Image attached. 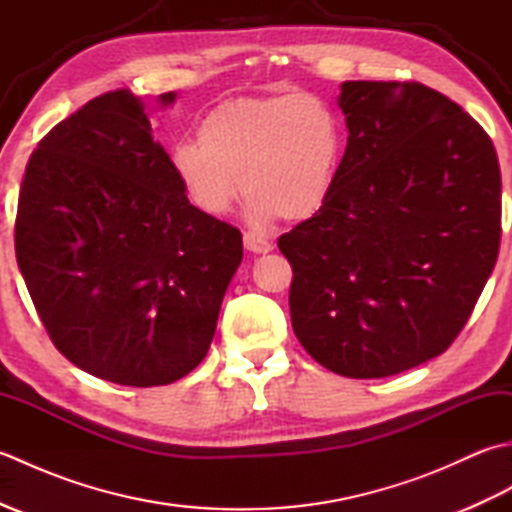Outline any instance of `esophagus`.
Returning <instances> with one entry per match:
<instances>
[{
	"instance_id": "obj_1",
	"label": "esophagus",
	"mask_w": 512,
	"mask_h": 512,
	"mask_svg": "<svg viewBox=\"0 0 512 512\" xmlns=\"http://www.w3.org/2000/svg\"><path fill=\"white\" fill-rule=\"evenodd\" d=\"M244 246L250 253H270L273 250V242H268L266 237L255 233H244Z\"/></svg>"
}]
</instances>
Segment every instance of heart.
Masks as SVG:
<instances>
[{
	"label": "heart",
	"instance_id": "b5f03b06",
	"mask_svg": "<svg viewBox=\"0 0 512 512\" xmlns=\"http://www.w3.org/2000/svg\"><path fill=\"white\" fill-rule=\"evenodd\" d=\"M198 138L171 149L187 198L220 217L244 191L255 224L317 213L334 189L343 154L339 116L308 92L226 101L204 116Z\"/></svg>",
	"mask_w": 512,
	"mask_h": 512
}]
</instances>
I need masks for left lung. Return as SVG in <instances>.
I'll use <instances>...</instances> for the list:
<instances>
[{
  "mask_svg": "<svg viewBox=\"0 0 512 512\" xmlns=\"http://www.w3.org/2000/svg\"><path fill=\"white\" fill-rule=\"evenodd\" d=\"M347 147L328 202L277 239L292 330L314 361L383 378L447 352L502 237L493 140L416 81H345Z\"/></svg>",
  "mask_w": 512,
  "mask_h": 512,
  "instance_id": "8db88e82",
  "label": "left lung"
}]
</instances>
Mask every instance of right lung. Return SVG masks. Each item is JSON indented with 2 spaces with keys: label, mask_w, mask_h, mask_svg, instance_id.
Listing matches in <instances>:
<instances>
[{
  "label": "right lung",
  "mask_w": 512,
  "mask_h": 512,
  "mask_svg": "<svg viewBox=\"0 0 512 512\" xmlns=\"http://www.w3.org/2000/svg\"><path fill=\"white\" fill-rule=\"evenodd\" d=\"M15 253L70 363L116 385L156 387L209 352L242 233L189 202L143 103L121 88L39 140L19 189Z\"/></svg>",
  "instance_id": "right-lung-1"
}]
</instances>
